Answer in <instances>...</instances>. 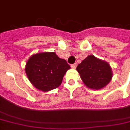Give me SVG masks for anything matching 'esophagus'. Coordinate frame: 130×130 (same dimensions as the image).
<instances>
[{
  "label": "esophagus",
  "instance_id": "obj_1",
  "mask_svg": "<svg viewBox=\"0 0 130 130\" xmlns=\"http://www.w3.org/2000/svg\"><path fill=\"white\" fill-rule=\"evenodd\" d=\"M76 66H77V63H74L72 65H71V68L72 69H75L76 68Z\"/></svg>",
  "mask_w": 130,
  "mask_h": 130
}]
</instances>
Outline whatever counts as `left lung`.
<instances>
[{
    "label": "left lung",
    "instance_id": "obj_1",
    "mask_svg": "<svg viewBox=\"0 0 130 130\" xmlns=\"http://www.w3.org/2000/svg\"><path fill=\"white\" fill-rule=\"evenodd\" d=\"M76 70L84 84L93 90H100L105 87L113 76L109 63L93 55H89L83 60Z\"/></svg>",
    "mask_w": 130,
    "mask_h": 130
}]
</instances>
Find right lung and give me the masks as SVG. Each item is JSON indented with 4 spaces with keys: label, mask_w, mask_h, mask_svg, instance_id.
I'll use <instances>...</instances> for the list:
<instances>
[{
    "label": "right lung",
    "mask_w": 130,
    "mask_h": 130,
    "mask_svg": "<svg viewBox=\"0 0 130 130\" xmlns=\"http://www.w3.org/2000/svg\"><path fill=\"white\" fill-rule=\"evenodd\" d=\"M70 69L66 60L55 52H40L26 62L25 72L30 82L37 90L48 92L60 86L66 72Z\"/></svg>",
    "instance_id": "1"
}]
</instances>
